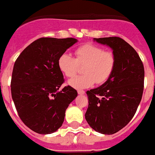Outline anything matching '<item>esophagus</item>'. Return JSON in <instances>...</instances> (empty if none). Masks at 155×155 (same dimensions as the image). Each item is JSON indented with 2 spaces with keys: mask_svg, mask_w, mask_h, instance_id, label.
<instances>
[{
  "mask_svg": "<svg viewBox=\"0 0 155 155\" xmlns=\"http://www.w3.org/2000/svg\"><path fill=\"white\" fill-rule=\"evenodd\" d=\"M78 94H80V95H83V94H85V91H84V90H78Z\"/></svg>",
  "mask_w": 155,
  "mask_h": 155,
  "instance_id": "1",
  "label": "esophagus"
}]
</instances>
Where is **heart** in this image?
Wrapping results in <instances>:
<instances>
[{"label": "heart", "instance_id": "b5f03b06", "mask_svg": "<svg viewBox=\"0 0 155 155\" xmlns=\"http://www.w3.org/2000/svg\"><path fill=\"white\" fill-rule=\"evenodd\" d=\"M75 56L76 58L64 53L58 58V65L65 76L72 78L78 71V65H84L81 70L84 74L68 81L71 87L78 90L90 87L95 82L104 83L112 74L116 63L112 52L104 51L101 47L90 43L78 47Z\"/></svg>", "mask_w": 155, "mask_h": 155}]
</instances>
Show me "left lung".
Here are the masks:
<instances>
[{"label": "left lung", "instance_id": "1", "mask_svg": "<svg viewBox=\"0 0 155 155\" xmlns=\"http://www.w3.org/2000/svg\"><path fill=\"white\" fill-rule=\"evenodd\" d=\"M110 48L116 63L104 84L88 90L85 117L90 127L103 134H113L128 124L142 100L144 67L130 45L117 37L94 38Z\"/></svg>", "mask_w": 155, "mask_h": 155}]
</instances>
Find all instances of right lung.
Returning a JSON list of instances; mask_svg holds the SVG:
<instances>
[{"instance_id":"1","label":"right lung","mask_w":155,"mask_h":155,"mask_svg":"<svg viewBox=\"0 0 155 155\" xmlns=\"http://www.w3.org/2000/svg\"><path fill=\"white\" fill-rule=\"evenodd\" d=\"M76 42L72 38H39L15 61L12 98L22 122L36 133L49 134L58 130L66 109L78 96L70 85L59 90L64 77L58 65L59 57Z\"/></svg>"}]
</instances>
